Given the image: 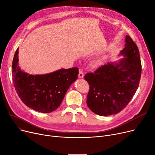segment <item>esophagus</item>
Wrapping results in <instances>:
<instances>
[{
	"instance_id": "34e87169",
	"label": "esophagus",
	"mask_w": 155,
	"mask_h": 155,
	"mask_svg": "<svg viewBox=\"0 0 155 155\" xmlns=\"http://www.w3.org/2000/svg\"><path fill=\"white\" fill-rule=\"evenodd\" d=\"M84 71H83L82 70L80 69V70H79V73H78V77H79V78H83V77H84Z\"/></svg>"
}]
</instances>
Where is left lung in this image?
Instances as JSON below:
<instances>
[{
	"label": "left lung",
	"mask_w": 155,
	"mask_h": 155,
	"mask_svg": "<svg viewBox=\"0 0 155 155\" xmlns=\"http://www.w3.org/2000/svg\"><path fill=\"white\" fill-rule=\"evenodd\" d=\"M125 56L118 63H109L88 73L84 78L89 85L87 104L99 116L116 114L124 109L134 95L141 75L139 50L129 36H126Z\"/></svg>",
	"instance_id": "1"
}]
</instances>
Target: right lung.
Masks as SVG:
<instances>
[{"instance_id": "obj_1", "label": "right lung", "mask_w": 155, "mask_h": 155, "mask_svg": "<svg viewBox=\"0 0 155 155\" xmlns=\"http://www.w3.org/2000/svg\"><path fill=\"white\" fill-rule=\"evenodd\" d=\"M18 48L12 64L15 90L26 106L49 113L58 108L69 87L78 77L77 67L61 69L46 75H29L18 66Z\"/></svg>"}]
</instances>
